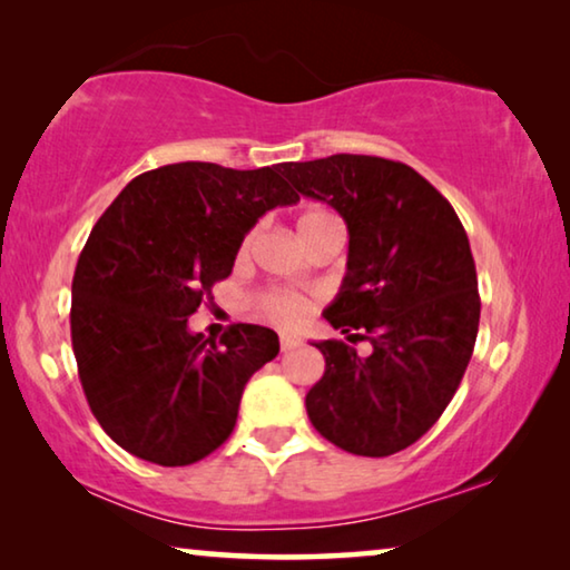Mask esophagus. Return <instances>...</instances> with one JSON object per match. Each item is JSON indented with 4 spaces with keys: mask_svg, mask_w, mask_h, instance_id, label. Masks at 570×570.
Segmentation results:
<instances>
[{
    "mask_svg": "<svg viewBox=\"0 0 570 570\" xmlns=\"http://www.w3.org/2000/svg\"><path fill=\"white\" fill-rule=\"evenodd\" d=\"M278 340H282V351L284 353L286 351H294V347L302 345V337L296 335V333H282V335H278Z\"/></svg>",
    "mask_w": 570,
    "mask_h": 570,
    "instance_id": "1",
    "label": "esophagus"
}]
</instances>
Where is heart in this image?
<instances>
[{"label":"heart","instance_id":"1","mask_svg":"<svg viewBox=\"0 0 570 570\" xmlns=\"http://www.w3.org/2000/svg\"><path fill=\"white\" fill-rule=\"evenodd\" d=\"M296 233H299L302 243L307 245L314 237L325 235V233H343V223L335 212H330L325 207H307L299 212L296 217ZM253 243V233L243 240V250H248ZM263 312L268 314L271 320L276 322H296L307 312V302L296 294H286V292H271L261 299Z\"/></svg>","mask_w":570,"mask_h":570}]
</instances>
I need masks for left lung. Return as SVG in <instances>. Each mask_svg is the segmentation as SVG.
I'll use <instances>...</instances> for the list:
<instances>
[{
	"label": "left lung",
	"mask_w": 570,
	"mask_h": 570,
	"mask_svg": "<svg viewBox=\"0 0 570 570\" xmlns=\"http://www.w3.org/2000/svg\"><path fill=\"white\" fill-rule=\"evenodd\" d=\"M304 197L347 225L345 278L322 312L351 343H312L325 373L309 389L314 430L353 455L410 448L438 422L469 366L481 299L469 235L450 202L399 160L337 153L284 164Z\"/></svg>",
	"instance_id": "left-lung-1"
}]
</instances>
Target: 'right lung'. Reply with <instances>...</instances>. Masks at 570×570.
Instances as JSON below:
<instances>
[{"mask_svg":"<svg viewBox=\"0 0 570 570\" xmlns=\"http://www.w3.org/2000/svg\"><path fill=\"white\" fill-rule=\"evenodd\" d=\"M282 168L160 166L97 219L71 284V343L91 412L127 453L202 461L230 438L248 379L278 355L274 330L240 322L217 343L189 317L233 274L258 217L299 202Z\"/></svg>","mask_w":570,"mask_h":570,"instance_id":"right-lung-1","label":"right lung"}]
</instances>
